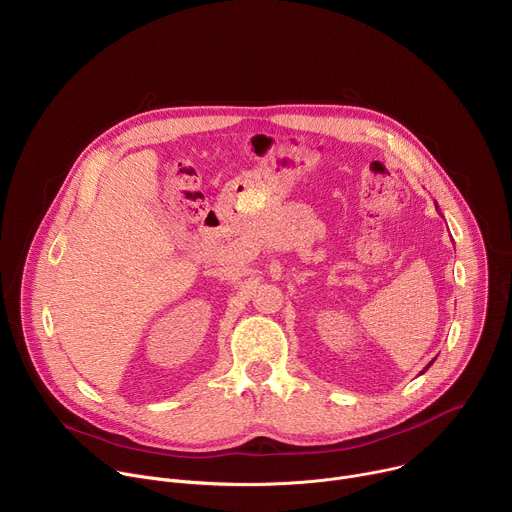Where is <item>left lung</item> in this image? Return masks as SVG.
<instances>
[{
  "label": "left lung",
  "instance_id": "obj_1",
  "mask_svg": "<svg viewBox=\"0 0 512 512\" xmlns=\"http://www.w3.org/2000/svg\"><path fill=\"white\" fill-rule=\"evenodd\" d=\"M431 362H433V360H431ZM431 362H429V364H431ZM429 364H427V367H425V369H423V371H421V373H419V375H423V373H425V371H427V369H429Z\"/></svg>",
  "mask_w": 512,
  "mask_h": 512
}]
</instances>
